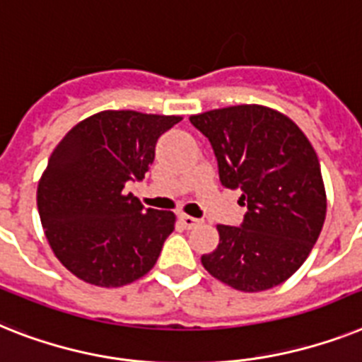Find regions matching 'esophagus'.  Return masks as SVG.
<instances>
[{
  "mask_svg": "<svg viewBox=\"0 0 362 362\" xmlns=\"http://www.w3.org/2000/svg\"><path fill=\"white\" fill-rule=\"evenodd\" d=\"M178 219H180V223L186 228H193V227H197L199 223H201L199 219H195V217H191V216H186V214H180V216H178Z\"/></svg>",
  "mask_w": 362,
  "mask_h": 362,
  "instance_id": "esophagus-1",
  "label": "esophagus"
}]
</instances>
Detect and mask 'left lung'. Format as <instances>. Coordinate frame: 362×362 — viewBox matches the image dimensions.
<instances>
[{
  "label": "left lung",
  "instance_id": "left-lung-1",
  "mask_svg": "<svg viewBox=\"0 0 362 362\" xmlns=\"http://www.w3.org/2000/svg\"><path fill=\"white\" fill-rule=\"evenodd\" d=\"M210 141L219 180L242 189L240 227L217 225L219 245L202 255L206 272L242 292L284 283L313 251L327 201L318 156L286 115L257 104L191 115Z\"/></svg>",
  "mask_w": 362,
  "mask_h": 362
}]
</instances>
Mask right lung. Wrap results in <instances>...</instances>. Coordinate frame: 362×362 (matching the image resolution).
Returning a JSON list of instances; mask_svg holds the SVG:
<instances>
[{"label": "right lung", "instance_id": "1", "mask_svg": "<svg viewBox=\"0 0 362 362\" xmlns=\"http://www.w3.org/2000/svg\"><path fill=\"white\" fill-rule=\"evenodd\" d=\"M180 120L176 115L100 111L55 146L38 182V216L59 262L78 279L117 288L154 267L176 217L145 210L126 193V182L145 178L160 135Z\"/></svg>", "mask_w": 362, "mask_h": 362}]
</instances>
